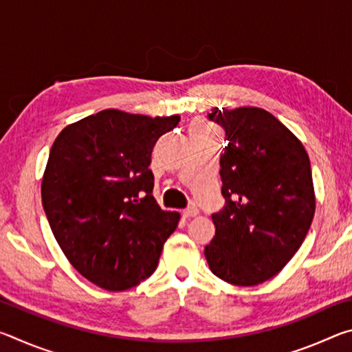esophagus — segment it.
Listing matches in <instances>:
<instances>
[{
	"mask_svg": "<svg viewBox=\"0 0 352 352\" xmlns=\"http://www.w3.org/2000/svg\"><path fill=\"white\" fill-rule=\"evenodd\" d=\"M199 212H200V210L195 205H192V206H188L186 210L183 211V216L184 217H195V216H199Z\"/></svg>",
	"mask_w": 352,
	"mask_h": 352,
	"instance_id": "34e87169",
	"label": "esophagus"
}]
</instances>
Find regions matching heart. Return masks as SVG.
I'll use <instances>...</instances> for the list:
<instances>
[{
	"instance_id": "heart-1",
	"label": "heart",
	"mask_w": 352,
	"mask_h": 352,
	"mask_svg": "<svg viewBox=\"0 0 352 352\" xmlns=\"http://www.w3.org/2000/svg\"><path fill=\"white\" fill-rule=\"evenodd\" d=\"M199 127H201V129H206V127H205V126H199Z\"/></svg>"
}]
</instances>
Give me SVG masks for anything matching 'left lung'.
Here are the masks:
<instances>
[{
  "mask_svg": "<svg viewBox=\"0 0 352 352\" xmlns=\"http://www.w3.org/2000/svg\"><path fill=\"white\" fill-rule=\"evenodd\" d=\"M208 119L225 130L226 140L220 155L225 205L212 214L216 236L205 247L208 265L230 284H261L294 258L311 228V162L269 111L216 109Z\"/></svg>",
  "mask_w": 352,
  "mask_h": 352,
  "instance_id": "left-lung-1",
  "label": "left lung"
}]
</instances>
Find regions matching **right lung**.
I'll use <instances>...</instances> for the list:
<instances>
[{
	"mask_svg": "<svg viewBox=\"0 0 352 352\" xmlns=\"http://www.w3.org/2000/svg\"><path fill=\"white\" fill-rule=\"evenodd\" d=\"M180 116L102 110L65 127L51 147L41 204L62 252L99 287L121 292L155 272L177 212L152 195L155 142Z\"/></svg>",
	"mask_w": 352,
	"mask_h": 352,
	"instance_id": "1",
	"label": "right lung"
}]
</instances>
